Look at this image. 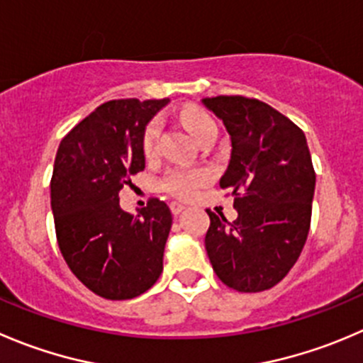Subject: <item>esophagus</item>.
Here are the masks:
<instances>
[{
	"label": "esophagus",
	"instance_id": "obj_1",
	"mask_svg": "<svg viewBox=\"0 0 363 363\" xmlns=\"http://www.w3.org/2000/svg\"><path fill=\"white\" fill-rule=\"evenodd\" d=\"M184 209H186V207L182 206V203H179V202H172L170 203V211H172V214H174V216L181 214Z\"/></svg>",
	"mask_w": 363,
	"mask_h": 363
}]
</instances>
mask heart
<instances>
[{
	"label": "heart",
	"instance_id": "heart-1",
	"mask_svg": "<svg viewBox=\"0 0 363 363\" xmlns=\"http://www.w3.org/2000/svg\"><path fill=\"white\" fill-rule=\"evenodd\" d=\"M182 121H184L186 128L191 133L193 138L196 142L203 138L206 135H209L211 131L216 129V122L211 117L209 113L202 110H191L186 111L182 115ZM161 135V124L160 121H150L149 124L143 129L142 136V149L145 156H152L156 152L157 140ZM209 181V172L206 168H189V167H172L164 172V175L161 177V189L167 191L168 195L175 196V199H189V196L195 195L196 189L202 184Z\"/></svg>",
	"mask_w": 363,
	"mask_h": 363
}]
</instances>
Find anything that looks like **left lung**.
I'll list each match as a JSON object with an SVG mask.
<instances>
[{
	"label": "left lung",
	"instance_id": "1",
	"mask_svg": "<svg viewBox=\"0 0 363 363\" xmlns=\"http://www.w3.org/2000/svg\"><path fill=\"white\" fill-rule=\"evenodd\" d=\"M230 135L232 154L220 179L238 218L207 209L206 250L218 279L239 293H260L296 264L312 218L315 172L303 131L259 99H202Z\"/></svg>",
	"mask_w": 363,
	"mask_h": 363
}]
</instances>
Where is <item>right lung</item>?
<instances>
[{
    "label": "right lung",
    "mask_w": 363,
    "mask_h": 363,
    "mask_svg": "<svg viewBox=\"0 0 363 363\" xmlns=\"http://www.w3.org/2000/svg\"><path fill=\"white\" fill-rule=\"evenodd\" d=\"M168 99L101 104L62 140L51 177L60 252L79 282L106 300H131L163 271L172 213L149 199L138 214L121 209L118 193L145 168L143 129Z\"/></svg>",
    "instance_id": "right-lung-1"
}]
</instances>
